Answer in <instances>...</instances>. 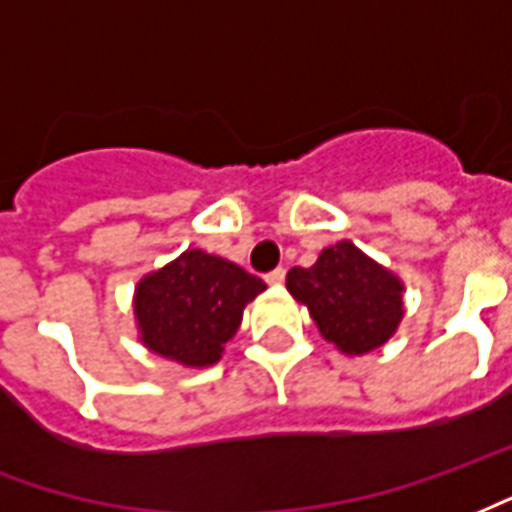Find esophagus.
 <instances>
[{
	"label": "esophagus",
	"instance_id": "esophagus-1",
	"mask_svg": "<svg viewBox=\"0 0 512 512\" xmlns=\"http://www.w3.org/2000/svg\"><path fill=\"white\" fill-rule=\"evenodd\" d=\"M266 282H268V285H274V287L282 285V282H285V268H276V271L266 274Z\"/></svg>",
	"mask_w": 512,
	"mask_h": 512
}]
</instances>
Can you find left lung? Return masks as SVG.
Returning <instances> with one entry per match:
<instances>
[{
  "label": "left lung",
  "instance_id": "obj_1",
  "mask_svg": "<svg viewBox=\"0 0 512 512\" xmlns=\"http://www.w3.org/2000/svg\"><path fill=\"white\" fill-rule=\"evenodd\" d=\"M287 290L344 355H366L391 342L404 320V282L352 241L325 246L314 266L290 268Z\"/></svg>",
  "mask_w": 512,
  "mask_h": 512
}]
</instances>
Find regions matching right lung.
Here are the masks:
<instances>
[{
	"label": "right lung",
	"mask_w": 512,
	"mask_h": 512,
	"mask_svg": "<svg viewBox=\"0 0 512 512\" xmlns=\"http://www.w3.org/2000/svg\"><path fill=\"white\" fill-rule=\"evenodd\" d=\"M263 290V279L225 257L187 249L135 285L140 344L187 369L214 366L236 336L246 304Z\"/></svg>",
	"instance_id": "add662e5"
}]
</instances>
